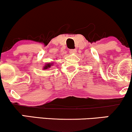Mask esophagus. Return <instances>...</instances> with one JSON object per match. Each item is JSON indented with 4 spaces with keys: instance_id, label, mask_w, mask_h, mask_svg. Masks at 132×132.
Wrapping results in <instances>:
<instances>
[{
    "instance_id": "obj_1",
    "label": "esophagus",
    "mask_w": 132,
    "mask_h": 132,
    "mask_svg": "<svg viewBox=\"0 0 132 132\" xmlns=\"http://www.w3.org/2000/svg\"><path fill=\"white\" fill-rule=\"evenodd\" d=\"M69 52L70 53H76L77 52V51L75 49H71V50H69Z\"/></svg>"
}]
</instances>
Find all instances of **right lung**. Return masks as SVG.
I'll return each mask as SVG.
<instances>
[{"mask_svg": "<svg viewBox=\"0 0 132 132\" xmlns=\"http://www.w3.org/2000/svg\"><path fill=\"white\" fill-rule=\"evenodd\" d=\"M51 66V64H47L46 66H45V67H44V69H47V68H50Z\"/></svg>", "mask_w": 132, "mask_h": 132, "instance_id": "right-lung-1", "label": "right lung"}]
</instances>
